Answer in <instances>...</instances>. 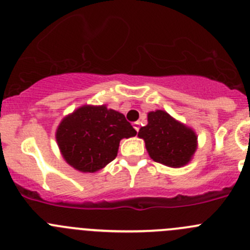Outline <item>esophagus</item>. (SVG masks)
<instances>
[{
	"label": "esophagus",
	"mask_w": 250,
	"mask_h": 250,
	"mask_svg": "<svg viewBox=\"0 0 250 250\" xmlns=\"http://www.w3.org/2000/svg\"><path fill=\"white\" fill-rule=\"evenodd\" d=\"M133 127L136 128V130H137V132H138V130H139V122H134V123H133Z\"/></svg>",
	"instance_id": "34e87169"
}]
</instances>
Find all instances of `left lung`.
Listing matches in <instances>:
<instances>
[{"instance_id":"1","label":"left lung","mask_w":250,"mask_h":250,"mask_svg":"<svg viewBox=\"0 0 250 250\" xmlns=\"http://www.w3.org/2000/svg\"><path fill=\"white\" fill-rule=\"evenodd\" d=\"M138 136L146 142L151 159L171 167L188 164L196 150L195 132L165 111L149 112L148 125L139 129Z\"/></svg>"}]
</instances>
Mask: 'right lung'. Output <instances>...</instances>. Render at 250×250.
Listing matches in <instances>:
<instances>
[{"label":"right lung","mask_w":250,"mask_h":250,"mask_svg":"<svg viewBox=\"0 0 250 250\" xmlns=\"http://www.w3.org/2000/svg\"><path fill=\"white\" fill-rule=\"evenodd\" d=\"M137 134L125 117L106 106H83L62 121L57 142L64 159L83 172H95L117 157L122 138Z\"/></svg>","instance_id":"1"}]
</instances>
